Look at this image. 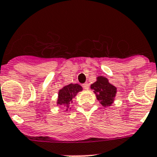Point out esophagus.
Listing matches in <instances>:
<instances>
[{"instance_id":"1","label":"esophagus","mask_w":157,"mask_h":157,"mask_svg":"<svg viewBox=\"0 0 157 157\" xmlns=\"http://www.w3.org/2000/svg\"><path fill=\"white\" fill-rule=\"evenodd\" d=\"M83 87L85 89V90H88L89 87H90V86H89V83H85L83 84Z\"/></svg>"}]
</instances>
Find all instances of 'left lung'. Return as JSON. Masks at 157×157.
Segmentation results:
<instances>
[{
	"label": "left lung",
	"mask_w": 157,
	"mask_h": 157,
	"mask_svg": "<svg viewBox=\"0 0 157 157\" xmlns=\"http://www.w3.org/2000/svg\"><path fill=\"white\" fill-rule=\"evenodd\" d=\"M90 88L96 94V99L103 107L110 106L115 101L117 88L109 83L108 78L98 76L96 81L90 85Z\"/></svg>",
	"instance_id": "1"
}]
</instances>
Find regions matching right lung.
<instances>
[{
  "label": "right lung",
  "mask_w": 157,
  "mask_h": 157,
  "mask_svg": "<svg viewBox=\"0 0 157 157\" xmlns=\"http://www.w3.org/2000/svg\"><path fill=\"white\" fill-rule=\"evenodd\" d=\"M83 90V87L77 83H70L64 86L60 90H58L57 105H64L66 107V111L68 110L70 105L72 102V99L75 98L79 92Z\"/></svg>",
  "instance_id": "right-lung-1"
}]
</instances>
